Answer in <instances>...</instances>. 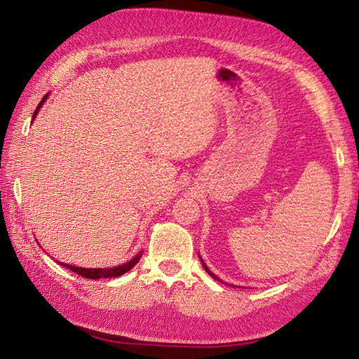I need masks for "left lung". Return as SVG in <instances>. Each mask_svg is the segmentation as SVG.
Here are the masks:
<instances>
[{"mask_svg":"<svg viewBox=\"0 0 359 359\" xmlns=\"http://www.w3.org/2000/svg\"><path fill=\"white\" fill-rule=\"evenodd\" d=\"M201 263H203V266H204V269H205V271H208V274H209V276H210V277H214V278H217V280H218V277H217V276H214V274H212V272H210V271H209V267H208V266H205V264H204V261H203V259H201Z\"/></svg>","mask_w":359,"mask_h":359,"instance_id":"left-lung-1","label":"left lung"}]
</instances>
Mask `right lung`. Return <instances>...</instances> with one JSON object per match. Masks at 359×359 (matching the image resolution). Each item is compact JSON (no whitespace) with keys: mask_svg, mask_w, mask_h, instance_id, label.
Wrapping results in <instances>:
<instances>
[{"mask_svg":"<svg viewBox=\"0 0 359 359\" xmlns=\"http://www.w3.org/2000/svg\"><path fill=\"white\" fill-rule=\"evenodd\" d=\"M47 100V95L44 96V98H42V101L39 102V106L36 107V111H34V114H33V120H34V117L36 115H38V112H39V109H41V106L44 104V101ZM141 257H142V252L141 253H137L135 258H133L131 261H128V263H125V264H120V266H115V267H104V269H87V267H77V266H71V264H65V263H60L62 266H65V267H68L69 271H72V272H76V274H79V276H82V277H85V278H107V277H120V276H123L125 272H128L131 267H135L136 266V263L139 259H141Z\"/></svg>","mask_w":359,"mask_h":359,"instance_id":"right-lung-1","label":"right lung"}]
</instances>
